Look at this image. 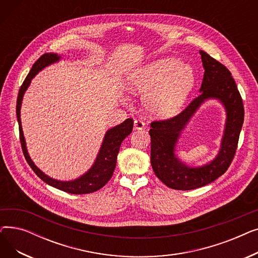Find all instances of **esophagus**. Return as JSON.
Masks as SVG:
<instances>
[{"label":"esophagus","mask_w":258,"mask_h":258,"mask_svg":"<svg viewBox=\"0 0 258 258\" xmlns=\"http://www.w3.org/2000/svg\"><path fill=\"white\" fill-rule=\"evenodd\" d=\"M134 128L137 131H141L145 128V123L141 120H135L134 121Z\"/></svg>","instance_id":"obj_1"}]
</instances>
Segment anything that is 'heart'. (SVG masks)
Segmentation results:
<instances>
[{
	"label": "heart",
	"mask_w": 258,
	"mask_h": 258,
	"mask_svg": "<svg viewBox=\"0 0 258 258\" xmlns=\"http://www.w3.org/2000/svg\"><path fill=\"white\" fill-rule=\"evenodd\" d=\"M195 84L196 74L192 68L170 57L139 67L126 77V88L133 93H144L145 107L157 117L177 114Z\"/></svg>",
	"instance_id": "obj_1"
}]
</instances>
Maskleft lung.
Wrapping results in <instances>:
<instances>
[{
	"label": "left lung",
	"mask_w": 258,
	"mask_h": 258,
	"mask_svg": "<svg viewBox=\"0 0 258 258\" xmlns=\"http://www.w3.org/2000/svg\"><path fill=\"white\" fill-rule=\"evenodd\" d=\"M204 77L199 96L185 110L171 119L152 122L151 162L157 177L177 190H190L205 186L221 177L231 164L243 123V105L231 73L227 68L200 50ZM208 100L219 101L224 107L226 120L220 150L207 164L189 167L175 154V150L188 122Z\"/></svg>",
	"instance_id": "obj_1"
}]
</instances>
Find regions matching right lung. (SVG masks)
I'll return each instance as SVG.
<instances>
[{
	"label": "right lung",
	"instance_id": "add662e5",
	"mask_svg": "<svg viewBox=\"0 0 258 258\" xmlns=\"http://www.w3.org/2000/svg\"><path fill=\"white\" fill-rule=\"evenodd\" d=\"M60 59H61V55H58L57 53H52V52L45 53L44 55L40 56L32 66L29 74L27 75L25 81L19 91V96L17 100V117H18L19 128H20L21 144H22L24 156L27 162H28V164L33 169V171L37 174V177H39V179H42L45 183H47L48 185L54 188L59 189V190L66 191L68 194H72V195L91 194L94 191H97L98 189L103 187L108 182V180L112 178L114 169L116 167V163H117V156L120 150V145L122 141H123L132 133L133 126H134V121L133 119L128 118L125 121L122 122V123L105 132L98 154L96 156V159L94 161L93 165L84 174H81L80 177L70 181H60V180L49 177V175L46 174L43 170H40L34 164V162L29 156L28 150H27L26 140L24 137V132L22 127V121H21V107H22L24 95L27 89L29 88L31 80L34 78V76L38 74V72L44 70L45 68L49 67L52 63L58 62Z\"/></svg>",
	"mask_w": 258,
	"mask_h": 258
}]
</instances>
